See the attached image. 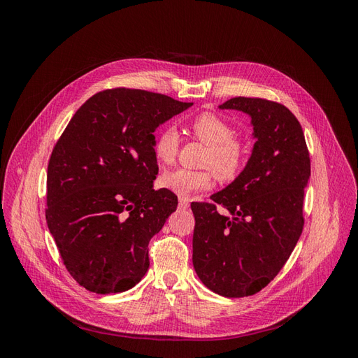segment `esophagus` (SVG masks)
Listing matches in <instances>:
<instances>
[{
    "label": "esophagus",
    "mask_w": 358,
    "mask_h": 358,
    "mask_svg": "<svg viewBox=\"0 0 358 358\" xmlns=\"http://www.w3.org/2000/svg\"><path fill=\"white\" fill-rule=\"evenodd\" d=\"M179 208L180 209H188L189 208V200L185 197H179Z\"/></svg>",
    "instance_id": "esophagus-1"
}]
</instances>
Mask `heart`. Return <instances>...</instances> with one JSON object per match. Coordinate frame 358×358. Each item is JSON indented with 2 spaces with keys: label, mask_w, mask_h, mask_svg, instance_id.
Returning <instances> with one entry per match:
<instances>
[{
  "label": "heart",
  "mask_w": 358,
  "mask_h": 358,
  "mask_svg": "<svg viewBox=\"0 0 358 358\" xmlns=\"http://www.w3.org/2000/svg\"><path fill=\"white\" fill-rule=\"evenodd\" d=\"M192 134L208 146L204 166L222 180H231L242 171L246 161V146L241 138L234 137L233 127L218 115L203 112L192 117L189 124ZM179 133L176 128L166 127L154 138V155L161 164H171L178 155ZM212 171H192L176 169L166 171L159 178L162 188L171 191L179 197H191L199 191L212 187Z\"/></svg>",
  "instance_id": "heart-1"
}]
</instances>
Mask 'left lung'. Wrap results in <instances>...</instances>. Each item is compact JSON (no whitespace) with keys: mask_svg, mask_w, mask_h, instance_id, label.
<instances>
[{"mask_svg":"<svg viewBox=\"0 0 358 358\" xmlns=\"http://www.w3.org/2000/svg\"><path fill=\"white\" fill-rule=\"evenodd\" d=\"M220 109L251 117L255 143L241 175L210 196L225 215L213 203H191L192 264L216 294L246 297L279 273L297 245L310 159L301 125L285 106L236 96Z\"/></svg>","mask_w":358,"mask_h":358,"instance_id":"1","label":"left lung"}]
</instances>
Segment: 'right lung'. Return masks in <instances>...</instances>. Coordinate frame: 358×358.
<instances>
[{"label":"right lung","mask_w":358,"mask_h":358,"mask_svg":"<svg viewBox=\"0 0 358 358\" xmlns=\"http://www.w3.org/2000/svg\"><path fill=\"white\" fill-rule=\"evenodd\" d=\"M191 106L142 90L101 91L53 148L46 221L64 264L86 289L116 294L146 275L149 241L178 208L171 191L154 189V133Z\"/></svg>","instance_id":"obj_1"}]
</instances>
